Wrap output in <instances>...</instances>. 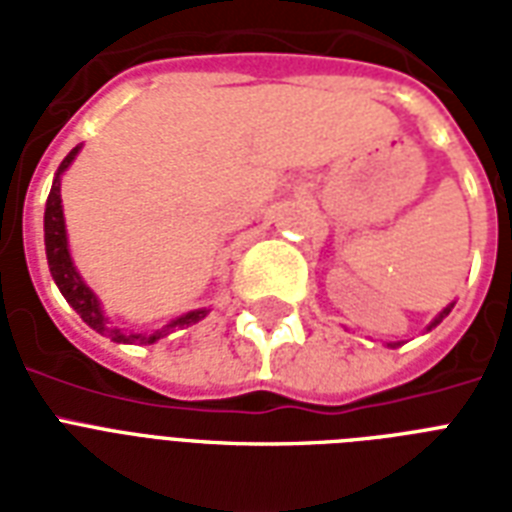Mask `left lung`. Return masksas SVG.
<instances>
[{"instance_id": "obj_1", "label": "left lung", "mask_w": 512, "mask_h": 512, "mask_svg": "<svg viewBox=\"0 0 512 512\" xmlns=\"http://www.w3.org/2000/svg\"><path fill=\"white\" fill-rule=\"evenodd\" d=\"M452 308H454V303H449V305H446L444 311L438 313L436 319L430 321L428 327H425V332H430V329H436V327H438V324H441V321H444V319H446V316H449V313H452ZM398 345H401V342H388V348H398Z\"/></svg>"}]
</instances>
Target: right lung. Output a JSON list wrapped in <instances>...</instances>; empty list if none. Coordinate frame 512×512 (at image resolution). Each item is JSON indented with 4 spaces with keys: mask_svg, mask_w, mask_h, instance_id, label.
<instances>
[{
    "mask_svg": "<svg viewBox=\"0 0 512 512\" xmlns=\"http://www.w3.org/2000/svg\"><path fill=\"white\" fill-rule=\"evenodd\" d=\"M79 151H82V146L71 148V154L60 162L58 172L52 177L47 207H44V252H47V265H50L52 281L58 284L60 295L66 297V303L82 316V321L87 327L95 329L98 335L111 337L114 342H124V345H154V342L172 335L177 329L199 324V321L209 313V308H196V311L180 313V316H175L172 321H167L164 327L151 329V332H124V329L111 324V319H108L106 311H103L100 297L87 287V281L82 279V273L76 271L74 257H71V249H68L66 217H63V201H60V177H63V172L74 164Z\"/></svg>",
    "mask_w": 512,
    "mask_h": 512,
    "instance_id": "obj_1",
    "label": "right lung"
}]
</instances>
